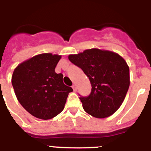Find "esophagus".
<instances>
[{
    "label": "esophagus",
    "mask_w": 151,
    "mask_h": 151,
    "mask_svg": "<svg viewBox=\"0 0 151 151\" xmlns=\"http://www.w3.org/2000/svg\"><path fill=\"white\" fill-rule=\"evenodd\" d=\"M72 88H73V91H77V88H76V85H73V86H72Z\"/></svg>",
    "instance_id": "obj_1"
}]
</instances>
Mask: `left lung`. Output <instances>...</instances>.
Listing matches in <instances>:
<instances>
[{"mask_svg": "<svg viewBox=\"0 0 151 151\" xmlns=\"http://www.w3.org/2000/svg\"><path fill=\"white\" fill-rule=\"evenodd\" d=\"M90 80L91 92L80 98L83 109L95 118L111 116L121 106L128 91L130 80L126 60L112 51L93 48L68 56Z\"/></svg>", "mask_w": 151, "mask_h": 151, "instance_id": "1", "label": "left lung"}]
</instances>
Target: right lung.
Masks as SVG:
<instances>
[{
  "label": "right lung",
  "mask_w": 151,
  "mask_h": 151,
  "mask_svg": "<svg viewBox=\"0 0 151 151\" xmlns=\"http://www.w3.org/2000/svg\"><path fill=\"white\" fill-rule=\"evenodd\" d=\"M61 56L41 53L18 64L12 77L18 101L38 119L54 118L64 109L67 96L73 91L63 82V74L55 72Z\"/></svg>",
  "instance_id": "obj_1"
}]
</instances>
